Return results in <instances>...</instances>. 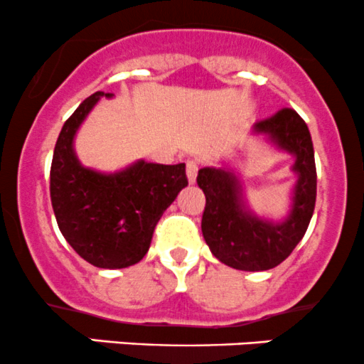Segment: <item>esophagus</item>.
<instances>
[{"label":"esophagus","instance_id":"34e87169","mask_svg":"<svg viewBox=\"0 0 364 364\" xmlns=\"http://www.w3.org/2000/svg\"><path fill=\"white\" fill-rule=\"evenodd\" d=\"M197 174H198V164L195 161L186 162V178H188V181L191 183V185L197 181Z\"/></svg>","mask_w":364,"mask_h":364}]
</instances>
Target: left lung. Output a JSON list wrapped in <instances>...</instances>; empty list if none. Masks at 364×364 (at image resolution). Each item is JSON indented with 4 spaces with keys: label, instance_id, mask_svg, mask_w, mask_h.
Masks as SVG:
<instances>
[{
    "label": "left lung",
    "instance_id": "obj_1",
    "mask_svg": "<svg viewBox=\"0 0 364 364\" xmlns=\"http://www.w3.org/2000/svg\"><path fill=\"white\" fill-rule=\"evenodd\" d=\"M255 136L294 155L297 174L292 209L285 221L257 218L243 200L240 179L230 167H203L197 183L205 193L202 233L223 264L242 271H266L285 261L304 237L316 203V164L307 124L292 109L254 124Z\"/></svg>",
    "mask_w": 364,
    "mask_h": 364
}]
</instances>
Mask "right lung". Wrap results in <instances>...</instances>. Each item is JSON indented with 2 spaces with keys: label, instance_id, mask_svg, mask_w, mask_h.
<instances>
[{
  "label": "right lung",
  "instance_id": "add662e5",
  "mask_svg": "<svg viewBox=\"0 0 364 364\" xmlns=\"http://www.w3.org/2000/svg\"><path fill=\"white\" fill-rule=\"evenodd\" d=\"M102 97L114 95L97 91L63 124L51 161L50 197L72 249L90 264L121 269L145 257L159 219L188 179L185 164L138 161L109 174L82 166L74 138Z\"/></svg>",
  "mask_w": 364,
  "mask_h": 364
}]
</instances>
